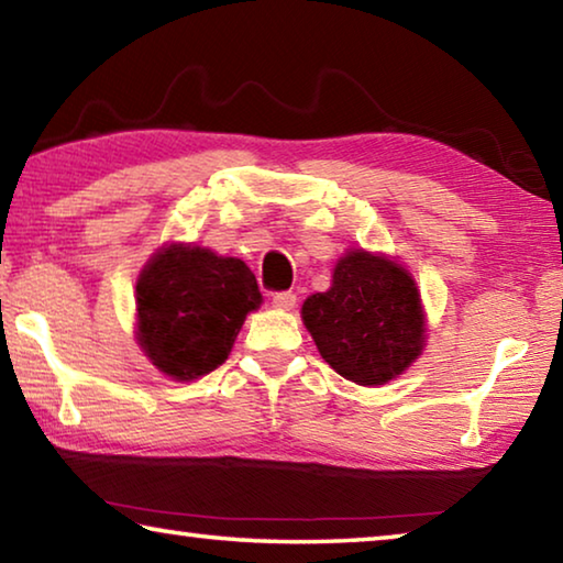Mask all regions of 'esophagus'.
Segmentation results:
<instances>
[{"mask_svg": "<svg viewBox=\"0 0 563 563\" xmlns=\"http://www.w3.org/2000/svg\"><path fill=\"white\" fill-rule=\"evenodd\" d=\"M295 302H298V295H295L292 290H280V292L273 295V305H275V308L290 310V308H295Z\"/></svg>", "mask_w": 563, "mask_h": 563, "instance_id": "esophagus-1", "label": "esophagus"}]
</instances>
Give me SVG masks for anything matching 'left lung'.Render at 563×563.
I'll return each instance as SVG.
<instances>
[{
  "label": "left lung",
  "mask_w": 563,
  "mask_h": 563,
  "mask_svg": "<svg viewBox=\"0 0 563 563\" xmlns=\"http://www.w3.org/2000/svg\"><path fill=\"white\" fill-rule=\"evenodd\" d=\"M322 360L357 385H385L412 365L424 345L422 302L397 263L350 251L335 265L332 288L302 305Z\"/></svg>",
  "instance_id": "8db88e82"
}]
</instances>
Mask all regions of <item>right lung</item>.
Returning a JSON list of instances; mask_svg holds the SVG:
<instances>
[{
	"label": "right lung",
	"instance_id": "right-lung-1",
	"mask_svg": "<svg viewBox=\"0 0 563 563\" xmlns=\"http://www.w3.org/2000/svg\"><path fill=\"white\" fill-rule=\"evenodd\" d=\"M243 261L198 245H168L136 283L139 345L174 379H196L223 365L245 316L261 305Z\"/></svg>",
	"mask_w": 563,
	"mask_h": 563
}]
</instances>
